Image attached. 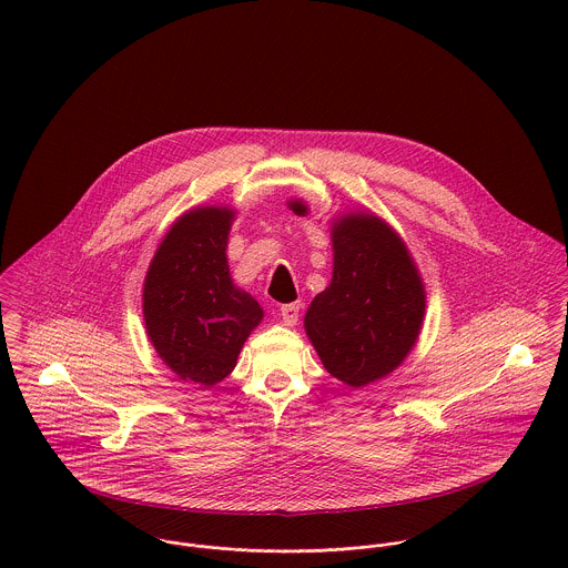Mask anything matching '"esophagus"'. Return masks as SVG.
<instances>
[{"label": "esophagus", "mask_w": 568, "mask_h": 568, "mask_svg": "<svg viewBox=\"0 0 568 568\" xmlns=\"http://www.w3.org/2000/svg\"><path fill=\"white\" fill-rule=\"evenodd\" d=\"M300 308H302V304H300V302H295V304H284V306L280 308L282 322L286 325L297 324V320H300Z\"/></svg>", "instance_id": "1"}]
</instances>
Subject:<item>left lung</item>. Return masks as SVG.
<instances>
[{"mask_svg": "<svg viewBox=\"0 0 568 568\" xmlns=\"http://www.w3.org/2000/svg\"><path fill=\"white\" fill-rule=\"evenodd\" d=\"M304 214L306 205L291 203ZM332 282L306 313L325 369L349 387L394 372L424 317V286L405 243L376 216L349 214L332 230Z\"/></svg>", "mask_w": 568, "mask_h": 568, "instance_id": "1", "label": "left lung"}]
</instances>
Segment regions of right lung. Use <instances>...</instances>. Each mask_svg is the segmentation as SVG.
Listing matches in <instances>:
<instances>
[{"mask_svg":"<svg viewBox=\"0 0 568 568\" xmlns=\"http://www.w3.org/2000/svg\"><path fill=\"white\" fill-rule=\"evenodd\" d=\"M234 212L199 207L165 234L144 282L146 332L163 363L185 383L212 387L227 378L260 304L230 275L227 236Z\"/></svg>","mask_w":568,"mask_h":568,"instance_id":"right-lung-1","label":"right lung"}]
</instances>
